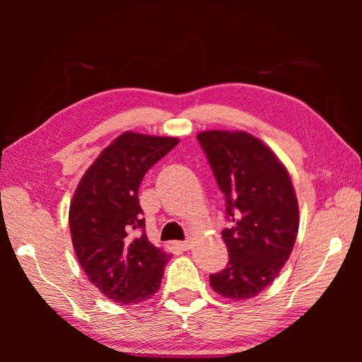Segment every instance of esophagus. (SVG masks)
<instances>
[{
  "label": "esophagus",
  "mask_w": 362,
  "mask_h": 362,
  "mask_svg": "<svg viewBox=\"0 0 362 362\" xmlns=\"http://www.w3.org/2000/svg\"><path fill=\"white\" fill-rule=\"evenodd\" d=\"M177 246H179L183 250H189V249L193 247V241L192 240H185V241H182V243H177Z\"/></svg>",
  "instance_id": "obj_1"
}]
</instances>
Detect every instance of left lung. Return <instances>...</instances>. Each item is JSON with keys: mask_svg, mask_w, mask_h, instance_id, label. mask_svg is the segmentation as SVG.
<instances>
[{"mask_svg": "<svg viewBox=\"0 0 362 362\" xmlns=\"http://www.w3.org/2000/svg\"><path fill=\"white\" fill-rule=\"evenodd\" d=\"M196 139L225 196L231 223L222 231L230 260L209 283L222 297L252 298L278 278L296 244L298 203L289 173L247 132L204 131Z\"/></svg>", "mask_w": 362, "mask_h": 362, "instance_id": "8db88e82", "label": "left lung"}]
</instances>
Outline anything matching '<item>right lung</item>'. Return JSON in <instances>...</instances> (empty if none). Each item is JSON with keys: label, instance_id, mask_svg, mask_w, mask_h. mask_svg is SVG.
<instances>
[{"label": "right lung", "instance_id": "right-lung-1", "mask_svg": "<svg viewBox=\"0 0 362 362\" xmlns=\"http://www.w3.org/2000/svg\"><path fill=\"white\" fill-rule=\"evenodd\" d=\"M177 144L174 137L121 134L86 170L73 194L69 223L78 262L90 283L116 303H140L161 286L170 255L145 235L139 187L146 170Z\"/></svg>", "mask_w": 362, "mask_h": 362}]
</instances>
